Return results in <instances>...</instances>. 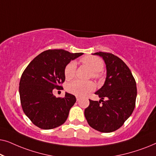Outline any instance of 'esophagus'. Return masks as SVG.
Masks as SVG:
<instances>
[{
	"mask_svg": "<svg viewBox=\"0 0 156 156\" xmlns=\"http://www.w3.org/2000/svg\"><path fill=\"white\" fill-rule=\"evenodd\" d=\"M76 101H80V97H76Z\"/></svg>",
	"mask_w": 156,
	"mask_h": 156,
	"instance_id": "esophagus-1",
	"label": "esophagus"
}]
</instances>
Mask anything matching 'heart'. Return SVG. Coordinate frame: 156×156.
<instances>
[{"label": "heart", "mask_w": 156, "mask_h": 156, "mask_svg": "<svg viewBox=\"0 0 156 156\" xmlns=\"http://www.w3.org/2000/svg\"><path fill=\"white\" fill-rule=\"evenodd\" d=\"M81 62L86 65L91 72V77L95 80H101L102 74L101 71L104 69V62L99 57L88 55L81 59ZM76 63V62L72 61L68 63L64 70L65 79L70 80L75 76ZM95 88L94 84L92 82H82L80 80H74L69 83L66 87L68 92L78 97H84L92 91Z\"/></svg>", "instance_id": "obj_1"}]
</instances>
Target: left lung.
<instances>
[{"label":"left lung","mask_w":156,"mask_h":156,"mask_svg":"<svg viewBox=\"0 0 156 156\" xmlns=\"http://www.w3.org/2000/svg\"><path fill=\"white\" fill-rule=\"evenodd\" d=\"M94 55H99L105 62L106 78L103 87L95 92L101 99H89L84 116L94 129L110 133L122 126L133 113L137 96L136 83L129 67L119 57L109 52Z\"/></svg>","instance_id":"left-lung-1"}]
</instances>
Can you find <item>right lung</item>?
I'll use <instances>...</instances> for the list:
<instances>
[{
	"instance_id": "add662e5",
	"label": "right lung",
	"mask_w": 156,
	"mask_h": 156,
	"mask_svg": "<svg viewBox=\"0 0 156 156\" xmlns=\"http://www.w3.org/2000/svg\"><path fill=\"white\" fill-rule=\"evenodd\" d=\"M82 55L64 50H45L25 68L19 84L20 103L25 114L36 126L52 129L67 120L76 98L67 92L65 97L56 98L52 91L62 89L66 65Z\"/></svg>"
}]
</instances>
